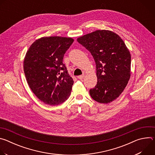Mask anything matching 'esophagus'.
I'll return each instance as SVG.
<instances>
[{
	"instance_id": "obj_1",
	"label": "esophagus",
	"mask_w": 155,
	"mask_h": 155,
	"mask_svg": "<svg viewBox=\"0 0 155 155\" xmlns=\"http://www.w3.org/2000/svg\"><path fill=\"white\" fill-rule=\"evenodd\" d=\"M84 77V75H79V76L77 77V78H78V79H80V80L83 79Z\"/></svg>"
}]
</instances>
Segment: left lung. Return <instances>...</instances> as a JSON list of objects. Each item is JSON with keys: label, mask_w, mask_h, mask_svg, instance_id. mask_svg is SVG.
<instances>
[{"label": "left lung", "mask_w": 155, "mask_h": 155, "mask_svg": "<svg viewBox=\"0 0 155 155\" xmlns=\"http://www.w3.org/2000/svg\"><path fill=\"white\" fill-rule=\"evenodd\" d=\"M96 62L97 83L90 90L101 104L115 100L124 91L130 77V52L122 38L108 30H97L77 38Z\"/></svg>", "instance_id": "left-lung-1"}]
</instances>
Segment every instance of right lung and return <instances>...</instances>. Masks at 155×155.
I'll use <instances>...</instances> for the list:
<instances>
[{
  "label": "right lung",
  "mask_w": 155,
  "mask_h": 155,
  "mask_svg": "<svg viewBox=\"0 0 155 155\" xmlns=\"http://www.w3.org/2000/svg\"><path fill=\"white\" fill-rule=\"evenodd\" d=\"M74 41L70 37H41L26 54L23 65L26 80L34 94L45 104L59 105L71 95L74 80L62 61Z\"/></svg>",
  "instance_id": "obj_1"
}]
</instances>
